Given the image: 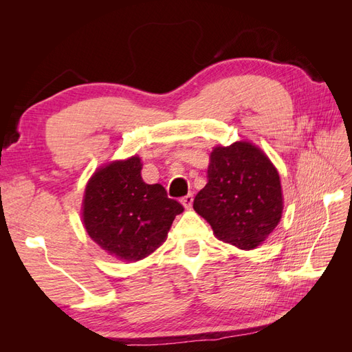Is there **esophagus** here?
<instances>
[{"mask_svg": "<svg viewBox=\"0 0 352 352\" xmlns=\"http://www.w3.org/2000/svg\"><path fill=\"white\" fill-rule=\"evenodd\" d=\"M180 202H182L185 208H190V207H192V202H194V195L188 194L184 198H180Z\"/></svg>", "mask_w": 352, "mask_h": 352, "instance_id": "esophagus-1", "label": "esophagus"}]
</instances>
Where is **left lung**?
<instances>
[{
    "label": "left lung",
    "instance_id": "8db88e82",
    "mask_svg": "<svg viewBox=\"0 0 352 352\" xmlns=\"http://www.w3.org/2000/svg\"><path fill=\"white\" fill-rule=\"evenodd\" d=\"M207 179L194 210L220 241L241 250L257 248L278 226L283 211L279 173L269 157L247 141L216 146Z\"/></svg>",
    "mask_w": 352,
    "mask_h": 352
}]
</instances>
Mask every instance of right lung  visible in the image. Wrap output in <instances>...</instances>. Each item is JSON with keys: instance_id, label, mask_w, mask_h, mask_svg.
<instances>
[{"instance_id": "1", "label": "right lung", "mask_w": 352, "mask_h": 352, "mask_svg": "<svg viewBox=\"0 0 352 352\" xmlns=\"http://www.w3.org/2000/svg\"><path fill=\"white\" fill-rule=\"evenodd\" d=\"M141 168L136 155L102 166L89 179L82 202L88 235L123 261L142 260L154 252L184 211L162 185L145 184Z\"/></svg>"}]
</instances>
